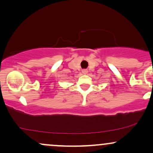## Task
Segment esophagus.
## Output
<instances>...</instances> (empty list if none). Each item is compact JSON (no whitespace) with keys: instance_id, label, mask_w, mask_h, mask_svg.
Segmentation results:
<instances>
[{"instance_id":"34e87169","label":"esophagus","mask_w":153,"mask_h":153,"mask_svg":"<svg viewBox=\"0 0 153 153\" xmlns=\"http://www.w3.org/2000/svg\"><path fill=\"white\" fill-rule=\"evenodd\" d=\"M82 73H83L84 75H86V74H88V71L87 69H83V70H82Z\"/></svg>"}]
</instances>
